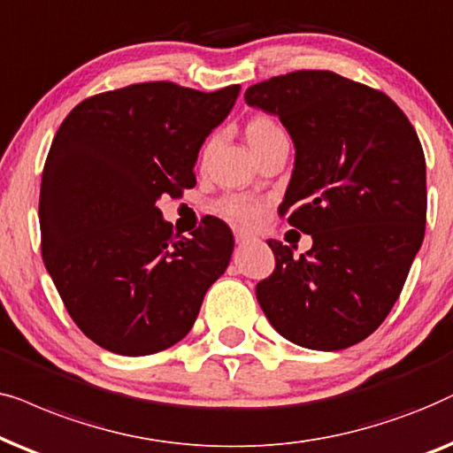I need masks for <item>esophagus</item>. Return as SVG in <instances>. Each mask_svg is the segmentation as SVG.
I'll return each instance as SVG.
<instances>
[{
    "instance_id": "esophagus-1",
    "label": "esophagus",
    "mask_w": 453,
    "mask_h": 453,
    "mask_svg": "<svg viewBox=\"0 0 453 453\" xmlns=\"http://www.w3.org/2000/svg\"><path fill=\"white\" fill-rule=\"evenodd\" d=\"M250 240H252V236L249 232H236V244L242 246L246 242H250Z\"/></svg>"
}]
</instances>
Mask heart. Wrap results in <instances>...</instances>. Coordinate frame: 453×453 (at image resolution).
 I'll return each mask as SVG.
<instances>
[{
    "label": "heart",
    "instance_id": "b5f03b06",
    "mask_svg": "<svg viewBox=\"0 0 453 453\" xmlns=\"http://www.w3.org/2000/svg\"><path fill=\"white\" fill-rule=\"evenodd\" d=\"M281 136L286 134H283L280 124L269 116H255L249 124H246V141H249L252 153ZM217 213H221L230 221L238 223V226H252V223L261 219L263 204L252 196L230 195L217 203Z\"/></svg>",
    "mask_w": 453,
    "mask_h": 453
}]
</instances>
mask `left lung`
Segmentation results:
<instances>
[{
  "label": "left lung",
  "instance_id": "left-lung-1",
  "mask_svg": "<svg viewBox=\"0 0 453 453\" xmlns=\"http://www.w3.org/2000/svg\"><path fill=\"white\" fill-rule=\"evenodd\" d=\"M244 101L292 136L280 213L312 238L300 257L269 240L275 271L257 283L258 304L292 343L354 346L394 309L423 244L426 165L416 130L381 90L327 70L273 76Z\"/></svg>",
  "mask_w": 453,
  "mask_h": 453
}]
</instances>
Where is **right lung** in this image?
I'll list each match as a JSON object with an SVG mask.
<instances>
[{"label":"right lung","instance_id":"obj_1","mask_svg":"<svg viewBox=\"0 0 453 453\" xmlns=\"http://www.w3.org/2000/svg\"><path fill=\"white\" fill-rule=\"evenodd\" d=\"M238 93L240 84L215 93L130 84L88 96L59 126L41 178V252L96 346L147 357L178 343L230 265L226 223L176 236L157 201L196 184L198 150Z\"/></svg>","mask_w":453,"mask_h":453}]
</instances>
